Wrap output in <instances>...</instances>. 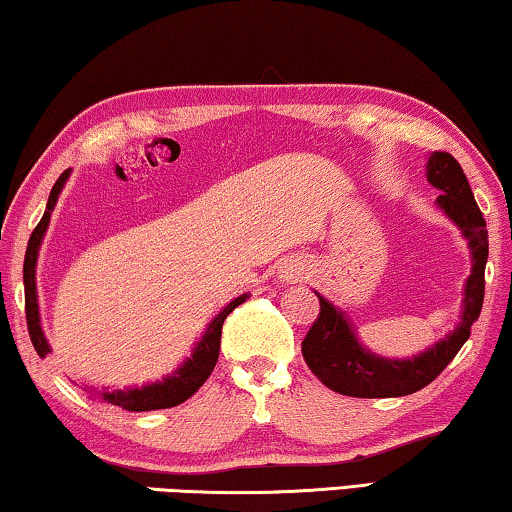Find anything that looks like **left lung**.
Here are the masks:
<instances>
[{"label": "left lung", "instance_id": "left-lung-1", "mask_svg": "<svg viewBox=\"0 0 512 512\" xmlns=\"http://www.w3.org/2000/svg\"><path fill=\"white\" fill-rule=\"evenodd\" d=\"M427 181L441 190L437 204L451 216L469 239L474 269L464 289V312L457 329L421 356L409 361H388L365 352L352 326L340 310L319 296V315L301 342L308 368L335 393L352 398H400L432 384L471 335V324L480 317L485 299L487 230L485 218L471 193L462 165L448 151H434L427 160Z\"/></svg>", "mask_w": 512, "mask_h": 512}]
</instances>
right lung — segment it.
<instances>
[{
  "instance_id": "obj_1",
  "label": "right lung",
  "mask_w": 512,
  "mask_h": 512,
  "mask_svg": "<svg viewBox=\"0 0 512 512\" xmlns=\"http://www.w3.org/2000/svg\"><path fill=\"white\" fill-rule=\"evenodd\" d=\"M68 179V170L61 172V177L55 181V186L50 190L48 197V207H45L43 218L38 220V225L34 227L32 236H29L27 243V253H25V266H22V273H25V315H27V329H29V338H32V345L36 349L38 356H48L50 347L43 338L41 331V319H38V301H36V257H38V248H41L43 234L48 230L50 223V213L55 209L57 197L64 188V183ZM246 301V294L234 299L223 312H218V317L209 324L207 333L202 335V340L197 342L193 358H188L181 368L174 372L172 377H167L158 384L144 386V388H133V391H114V393H103V400H108L110 404H117L121 409L128 411H151V409H167V407H177L183 400H188L197 388H200L204 381L209 379V375L216 368L218 363V354H220V335H223V324L230 312Z\"/></svg>"
}]
</instances>
